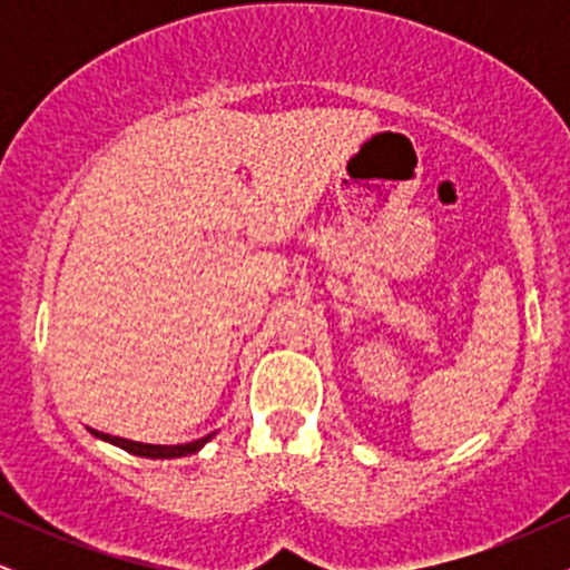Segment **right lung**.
Segmentation results:
<instances>
[{
	"instance_id": "add662e5",
	"label": "right lung",
	"mask_w": 570,
	"mask_h": 570,
	"mask_svg": "<svg viewBox=\"0 0 570 570\" xmlns=\"http://www.w3.org/2000/svg\"><path fill=\"white\" fill-rule=\"evenodd\" d=\"M90 434L98 436V440H104V442H112V444H117V448L128 450V453L141 455V458H181V455H193V453H198L203 444H206L214 436V434L200 436V440L187 442V444H144V442H134V440H122V436L101 434V431H96V429H90Z\"/></svg>"
}]
</instances>
